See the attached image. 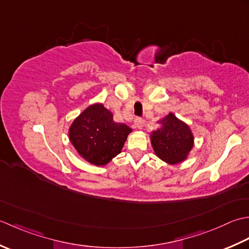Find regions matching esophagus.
Here are the masks:
<instances>
[{
    "label": "esophagus",
    "mask_w": 249,
    "mask_h": 249,
    "mask_svg": "<svg viewBox=\"0 0 249 249\" xmlns=\"http://www.w3.org/2000/svg\"><path fill=\"white\" fill-rule=\"evenodd\" d=\"M134 125H135V128H138V129H143L144 119L143 118H140V117H136L134 119Z\"/></svg>",
    "instance_id": "obj_1"
}]
</instances>
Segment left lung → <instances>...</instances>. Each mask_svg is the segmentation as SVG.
I'll return each mask as SVG.
<instances>
[{
  "mask_svg": "<svg viewBox=\"0 0 249 249\" xmlns=\"http://www.w3.org/2000/svg\"><path fill=\"white\" fill-rule=\"evenodd\" d=\"M160 128L150 135L157 157L169 164L180 163L187 159L194 147V135L188 124L170 113L162 118Z\"/></svg>",
  "mask_w": 249,
  "mask_h": 249,
  "instance_id": "1",
  "label": "left lung"
}]
</instances>
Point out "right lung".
Listing matches in <instances>:
<instances>
[{
	"label": "right lung",
	"instance_id": "1",
	"mask_svg": "<svg viewBox=\"0 0 249 249\" xmlns=\"http://www.w3.org/2000/svg\"><path fill=\"white\" fill-rule=\"evenodd\" d=\"M132 129L115 123L113 114L103 104L86 108L69 130V138L79 156L96 166L105 165L120 154Z\"/></svg>",
	"mask_w": 249,
	"mask_h": 249
}]
</instances>
